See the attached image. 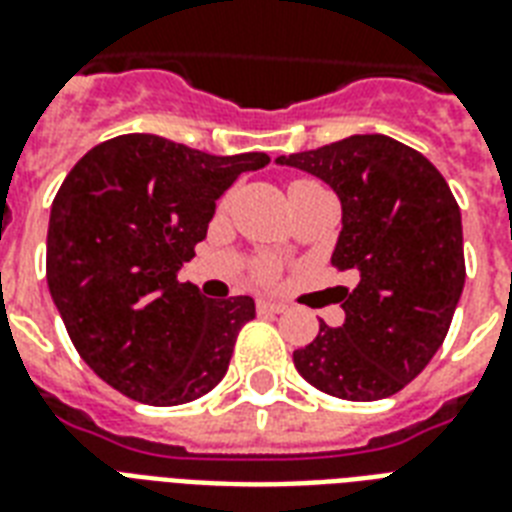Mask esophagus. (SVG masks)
<instances>
[{"label":"esophagus","instance_id":"1","mask_svg":"<svg viewBox=\"0 0 512 512\" xmlns=\"http://www.w3.org/2000/svg\"><path fill=\"white\" fill-rule=\"evenodd\" d=\"M256 307H259V313H283L286 310L283 302H272V299H259Z\"/></svg>","mask_w":512,"mask_h":512}]
</instances>
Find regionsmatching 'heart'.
Returning <instances> with one entry per match:
<instances>
[{
    "label": "heart",
    "mask_w": 512,
    "mask_h": 512,
    "mask_svg": "<svg viewBox=\"0 0 512 512\" xmlns=\"http://www.w3.org/2000/svg\"><path fill=\"white\" fill-rule=\"evenodd\" d=\"M261 275H272L270 264H264V267H261Z\"/></svg>",
    "instance_id": "b5f03b06"
}]
</instances>
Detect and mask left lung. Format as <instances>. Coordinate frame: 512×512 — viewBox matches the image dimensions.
Segmentation results:
<instances>
[{
  "instance_id": "1",
  "label": "left lung",
  "mask_w": 512,
  "mask_h": 512,
  "mask_svg": "<svg viewBox=\"0 0 512 512\" xmlns=\"http://www.w3.org/2000/svg\"><path fill=\"white\" fill-rule=\"evenodd\" d=\"M332 188L343 205L334 245L343 326L321 321L294 351V367L324 394L372 402L397 394L440 351L464 288L461 213L432 161L386 134H353L315 151L280 156Z\"/></svg>"
}]
</instances>
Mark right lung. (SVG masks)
<instances>
[{
  "label": "right lung",
  "mask_w": 512,
  "mask_h": 512,
  "mask_svg": "<svg viewBox=\"0 0 512 512\" xmlns=\"http://www.w3.org/2000/svg\"><path fill=\"white\" fill-rule=\"evenodd\" d=\"M267 153L213 156L159 134L99 142L51 205L48 288L80 359L134 402L172 407L221 383L251 297L207 299L178 272L215 202Z\"/></svg>",
  "instance_id": "right-lung-1"
}]
</instances>
